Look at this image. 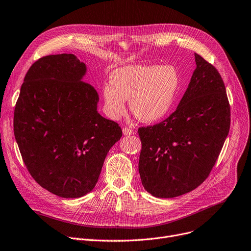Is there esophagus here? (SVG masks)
<instances>
[{"instance_id": "1", "label": "esophagus", "mask_w": 251, "mask_h": 251, "mask_svg": "<svg viewBox=\"0 0 251 251\" xmlns=\"http://www.w3.org/2000/svg\"><path fill=\"white\" fill-rule=\"evenodd\" d=\"M123 134L124 135H132V134H134V131L133 130H131V129H129V128H123Z\"/></svg>"}]
</instances>
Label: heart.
<instances>
[{
    "mask_svg": "<svg viewBox=\"0 0 251 251\" xmlns=\"http://www.w3.org/2000/svg\"><path fill=\"white\" fill-rule=\"evenodd\" d=\"M179 85L176 70L171 66L132 65L115 70L111 82L102 87L104 108L118 119L129 107L140 121L156 122L170 111Z\"/></svg>",
    "mask_w": 251,
    "mask_h": 251,
    "instance_id": "heart-1",
    "label": "heart"
}]
</instances>
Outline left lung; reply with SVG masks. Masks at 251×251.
<instances>
[{
	"label": "left lung",
	"instance_id": "obj_1",
	"mask_svg": "<svg viewBox=\"0 0 251 251\" xmlns=\"http://www.w3.org/2000/svg\"><path fill=\"white\" fill-rule=\"evenodd\" d=\"M194 56L196 68L176 111L161 123L138 129L141 183L160 199L199 187L215 166L230 130L223 79L212 64Z\"/></svg>",
	"mask_w": 251,
	"mask_h": 251
}]
</instances>
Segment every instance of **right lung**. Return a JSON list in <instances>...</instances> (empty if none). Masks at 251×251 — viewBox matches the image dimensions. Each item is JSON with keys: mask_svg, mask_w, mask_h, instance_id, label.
Here are the masks:
<instances>
[{"mask_svg": "<svg viewBox=\"0 0 251 251\" xmlns=\"http://www.w3.org/2000/svg\"><path fill=\"white\" fill-rule=\"evenodd\" d=\"M86 66L73 54L34 62L14 111V135L23 162L43 188L78 199L95 188L122 129L98 112L99 95L83 81Z\"/></svg>", "mask_w": 251, "mask_h": 251, "instance_id": "obj_1", "label": "right lung"}]
</instances>
